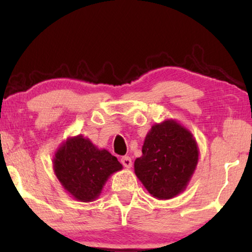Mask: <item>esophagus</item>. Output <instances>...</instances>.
<instances>
[{"label": "esophagus", "mask_w": 252, "mask_h": 252, "mask_svg": "<svg viewBox=\"0 0 252 252\" xmlns=\"http://www.w3.org/2000/svg\"><path fill=\"white\" fill-rule=\"evenodd\" d=\"M120 161H122V164L125 167H127V168H129L130 166H132V159H130V157H128V156L122 157V159H120Z\"/></svg>", "instance_id": "esophagus-1"}]
</instances>
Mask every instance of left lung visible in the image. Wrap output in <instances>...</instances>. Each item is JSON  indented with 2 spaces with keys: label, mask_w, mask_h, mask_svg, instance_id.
Here are the masks:
<instances>
[{
  "label": "left lung",
  "mask_w": 252,
  "mask_h": 252,
  "mask_svg": "<svg viewBox=\"0 0 252 252\" xmlns=\"http://www.w3.org/2000/svg\"><path fill=\"white\" fill-rule=\"evenodd\" d=\"M198 160L196 141L173 120L155 125L146 137L135 174L154 197L170 199L184 190Z\"/></svg>",
  "instance_id": "obj_1"
}]
</instances>
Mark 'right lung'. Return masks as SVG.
<instances>
[{
	"instance_id": "obj_1",
	"label": "right lung",
	"mask_w": 252,
	"mask_h": 252,
	"mask_svg": "<svg viewBox=\"0 0 252 252\" xmlns=\"http://www.w3.org/2000/svg\"><path fill=\"white\" fill-rule=\"evenodd\" d=\"M122 167L117 157L106 150H98L82 136L67 140L54 159L57 179L74 198L81 202L97 198L110 174Z\"/></svg>"
}]
</instances>
